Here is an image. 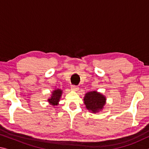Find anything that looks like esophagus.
Wrapping results in <instances>:
<instances>
[{
	"label": "esophagus",
	"mask_w": 149,
	"mask_h": 149,
	"mask_svg": "<svg viewBox=\"0 0 149 149\" xmlns=\"http://www.w3.org/2000/svg\"><path fill=\"white\" fill-rule=\"evenodd\" d=\"M71 89L73 91H76L78 89H79V87H78L77 85H72L71 86Z\"/></svg>",
	"instance_id": "obj_1"
}]
</instances>
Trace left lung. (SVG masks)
<instances>
[{
  "label": "left lung",
  "instance_id": "left-lung-1",
  "mask_svg": "<svg viewBox=\"0 0 149 149\" xmlns=\"http://www.w3.org/2000/svg\"><path fill=\"white\" fill-rule=\"evenodd\" d=\"M84 103L87 109L91 110L93 112H99L105 104V97L97 91L87 93L84 97Z\"/></svg>",
  "mask_w": 149,
  "mask_h": 149
}]
</instances>
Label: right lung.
<instances>
[{
    "label": "right lung",
    "instance_id": "1",
    "mask_svg": "<svg viewBox=\"0 0 149 149\" xmlns=\"http://www.w3.org/2000/svg\"><path fill=\"white\" fill-rule=\"evenodd\" d=\"M62 95V91L60 89H56L54 90L53 93H52V95L51 98L49 99V101L52 104V105H57L58 102L59 101L60 98Z\"/></svg>",
    "mask_w": 149,
    "mask_h": 149
}]
</instances>
